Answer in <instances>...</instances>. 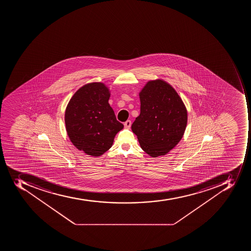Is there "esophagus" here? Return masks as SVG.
Wrapping results in <instances>:
<instances>
[{
  "label": "esophagus",
  "mask_w": 251,
  "mask_h": 251,
  "mask_svg": "<svg viewBox=\"0 0 251 251\" xmlns=\"http://www.w3.org/2000/svg\"><path fill=\"white\" fill-rule=\"evenodd\" d=\"M131 125H132V123H131L130 120H127L126 122L124 123L125 127H126V128H130Z\"/></svg>",
  "instance_id": "1"
}]
</instances>
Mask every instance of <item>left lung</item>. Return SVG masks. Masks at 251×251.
I'll return each mask as SVG.
<instances>
[{
    "mask_svg": "<svg viewBox=\"0 0 251 251\" xmlns=\"http://www.w3.org/2000/svg\"><path fill=\"white\" fill-rule=\"evenodd\" d=\"M140 114L132 125L140 147L156 158L172 150L184 136L188 111L176 90L162 79L149 81L139 93Z\"/></svg>",
    "mask_w": 251,
    "mask_h": 251,
    "instance_id": "obj_1",
    "label": "left lung"
}]
</instances>
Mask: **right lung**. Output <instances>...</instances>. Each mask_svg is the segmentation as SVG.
<instances>
[{"label": "right lung", "instance_id": "right-lung-1", "mask_svg": "<svg viewBox=\"0 0 251 251\" xmlns=\"http://www.w3.org/2000/svg\"><path fill=\"white\" fill-rule=\"evenodd\" d=\"M110 96L103 83H89L74 94L66 108L67 135L71 143L88 155H102L124 127L109 104Z\"/></svg>", "mask_w": 251, "mask_h": 251}]
</instances>
